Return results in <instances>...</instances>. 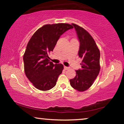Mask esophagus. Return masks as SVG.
<instances>
[{"instance_id":"34e87169","label":"esophagus","mask_w":124,"mask_h":124,"mask_svg":"<svg viewBox=\"0 0 124 124\" xmlns=\"http://www.w3.org/2000/svg\"><path fill=\"white\" fill-rule=\"evenodd\" d=\"M64 69L65 70H69V69H70V68H69V67H68L64 66Z\"/></svg>"}]
</instances>
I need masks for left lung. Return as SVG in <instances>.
Masks as SVG:
<instances>
[{
    "label": "left lung",
    "instance_id": "1",
    "mask_svg": "<svg viewBox=\"0 0 124 124\" xmlns=\"http://www.w3.org/2000/svg\"><path fill=\"white\" fill-rule=\"evenodd\" d=\"M80 42L78 54L82 59L81 69L76 70V76L70 80L73 89L83 92L91 86L100 70V52L93 38L83 27L72 23Z\"/></svg>",
    "mask_w": 124,
    "mask_h": 124
}]
</instances>
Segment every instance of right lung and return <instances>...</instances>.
<instances>
[{"instance_id":"add662e5","label":"right lung","mask_w":124,"mask_h":124,"mask_svg":"<svg viewBox=\"0 0 124 124\" xmlns=\"http://www.w3.org/2000/svg\"><path fill=\"white\" fill-rule=\"evenodd\" d=\"M73 28L68 23L46 24L38 29L29 40L23 58L24 72L37 89L47 91L56 85L63 66L50 61L48 54L53 51L61 35Z\"/></svg>"}]
</instances>
